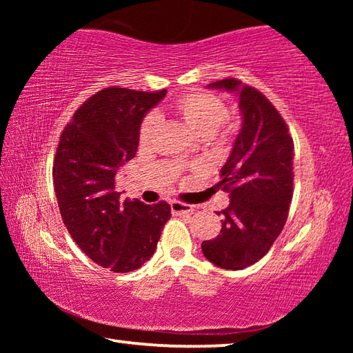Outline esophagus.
I'll list each match as a JSON object with an SVG mask.
<instances>
[{
  "mask_svg": "<svg viewBox=\"0 0 353 353\" xmlns=\"http://www.w3.org/2000/svg\"><path fill=\"white\" fill-rule=\"evenodd\" d=\"M170 205H171V212L174 214H185V213L193 212V207L188 204H183L181 201H171Z\"/></svg>",
  "mask_w": 353,
  "mask_h": 353,
  "instance_id": "34e87169",
  "label": "esophagus"
}]
</instances>
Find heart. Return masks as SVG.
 <instances>
[{
    "label": "heart",
    "instance_id": "b5f03b06",
    "mask_svg": "<svg viewBox=\"0 0 353 353\" xmlns=\"http://www.w3.org/2000/svg\"><path fill=\"white\" fill-rule=\"evenodd\" d=\"M171 110L191 132L201 139L210 137L227 118L224 101L205 92H190L172 99ZM157 117L151 113L143 119L139 140L140 145H148L157 129Z\"/></svg>",
    "mask_w": 353,
    "mask_h": 353
}]
</instances>
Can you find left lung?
<instances>
[{
  "mask_svg": "<svg viewBox=\"0 0 353 353\" xmlns=\"http://www.w3.org/2000/svg\"><path fill=\"white\" fill-rule=\"evenodd\" d=\"M208 87L236 94L243 123L216 183L230 204L221 212L219 235L201 248L213 265L236 271L265 256L283 229L292 199L294 143L285 119L256 88L235 77Z\"/></svg>",
  "mask_w": 353,
  "mask_h": 353,
  "instance_id": "obj_1",
  "label": "left lung"
}]
</instances>
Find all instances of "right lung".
<instances>
[{
	"label": "right lung",
	"instance_id": "add662e5",
	"mask_svg": "<svg viewBox=\"0 0 353 353\" xmlns=\"http://www.w3.org/2000/svg\"><path fill=\"white\" fill-rule=\"evenodd\" d=\"M166 90L109 87L88 98L62 130L52 166L63 224L77 246L113 272L139 270L151 259L171 218L165 201H119L115 176L139 149L146 113Z\"/></svg>",
	"mask_w": 353,
	"mask_h": 353
}]
</instances>
